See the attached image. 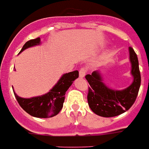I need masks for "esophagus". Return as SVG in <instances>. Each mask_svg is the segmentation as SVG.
Wrapping results in <instances>:
<instances>
[{
    "label": "esophagus",
    "mask_w": 149,
    "mask_h": 149,
    "mask_svg": "<svg viewBox=\"0 0 149 149\" xmlns=\"http://www.w3.org/2000/svg\"><path fill=\"white\" fill-rule=\"evenodd\" d=\"M87 73V69L85 68H81L80 71H79V76L81 78H84Z\"/></svg>",
    "instance_id": "obj_1"
}]
</instances>
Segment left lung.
<instances>
[{
    "label": "left lung",
    "mask_w": 149,
    "mask_h": 149,
    "mask_svg": "<svg viewBox=\"0 0 149 149\" xmlns=\"http://www.w3.org/2000/svg\"><path fill=\"white\" fill-rule=\"evenodd\" d=\"M132 74L134 77L132 84L122 91L108 88L102 82L97 71L85 76L90 84L88 92V102L92 111L102 117H115L128 111L135 103L141 85V74L136 53L129 47Z\"/></svg>",
    "instance_id": "8db88e82"
}]
</instances>
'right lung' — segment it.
I'll return each instance as SVG.
<instances>
[{
    "label": "right lung",
    "mask_w": 149,
    "mask_h": 149,
    "mask_svg": "<svg viewBox=\"0 0 149 149\" xmlns=\"http://www.w3.org/2000/svg\"><path fill=\"white\" fill-rule=\"evenodd\" d=\"M40 38L31 39L27 41L21 50L23 52L26 48L40 45ZM78 71H74L65 74L54 87L48 92L41 96L31 98H23L14 92V96L20 106L31 116L36 118H51L58 115L63 107L65 95L73 81L78 78Z\"/></svg>",
    "instance_id": "add662e5"
}]
</instances>
